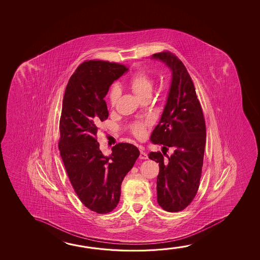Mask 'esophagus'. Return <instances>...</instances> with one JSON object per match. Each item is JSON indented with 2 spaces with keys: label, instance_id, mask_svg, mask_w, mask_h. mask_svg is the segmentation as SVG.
<instances>
[{
  "label": "esophagus",
  "instance_id": "1",
  "mask_svg": "<svg viewBox=\"0 0 260 260\" xmlns=\"http://www.w3.org/2000/svg\"><path fill=\"white\" fill-rule=\"evenodd\" d=\"M140 158H141V159H147V158H148V155L145 153L144 151H141V153H140Z\"/></svg>",
  "mask_w": 260,
  "mask_h": 260
}]
</instances>
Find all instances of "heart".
<instances>
[{"mask_svg":"<svg viewBox=\"0 0 260 260\" xmlns=\"http://www.w3.org/2000/svg\"><path fill=\"white\" fill-rule=\"evenodd\" d=\"M129 86L137 97L141 100L144 98L145 96L151 94L152 88H153V81L148 73L140 72L132 77V80L129 81ZM120 94H121V90L119 86L114 84L111 87V90L109 92V100L111 106H115L120 97ZM148 124L149 121H138L136 123L133 124L132 126L133 134L140 139L143 138L145 136L146 127Z\"/></svg>","mask_w":260,"mask_h":260,"instance_id":"heart-1","label":"heart"}]
</instances>
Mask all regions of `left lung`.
<instances>
[{
    "mask_svg": "<svg viewBox=\"0 0 260 260\" xmlns=\"http://www.w3.org/2000/svg\"><path fill=\"white\" fill-rule=\"evenodd\" d=\"M171 71V83L159 122L150 136L154 144L174 149L171 157L150 152L158 163L157 200L162 209L178 212L196 196L203 166L206 124L196 90L182 61L169 51L155 53Z\"/></svg>",
    "mask_w": 260,
    "mask_h": 260,
    "instance_id": "1",
    "label": "left lung"
}]
</instances>
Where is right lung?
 Segmentation results:
<instances>
[{
  "mask_svg": "<svg viewBox=\"0 0 260 260\" xmlns=\"http://www.w3.org/2000/svg\"><path fill=\"white\" fill-rule=\"evenodd\" d=\"M128 69L104 60L81 63L69 81L60 119V156L77 196L88 209L105 214L119 203L125 176L140 156L134 145L119 143L109 156L96 141L98 126L108 119L104 101L113 81Z\"/></svg>",
  "mask_w": 260,
  "mask_h": 260,
  "instance_id": "obj_1",
  "label": "right lung"
}]
</instances>
